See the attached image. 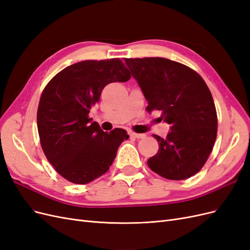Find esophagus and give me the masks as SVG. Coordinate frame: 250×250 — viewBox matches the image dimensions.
<instances>
[{"label":"esophagus","mask_w":250,"mask_h":250,"mask_svg":"<svg viewBox=\"0 0 250 250\" xmlns=\"http://www.w3.org/2000/svg\"><path fill=\"white\" fill-rule=\"evenodd\" d=\"M130 137H131V138H134V139H143V138H145V134L130 132Z\"/></svg>","instance_id":"esophagus-1"}]
</instances>
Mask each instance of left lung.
I'll list each match as a JSON object with an SVG mask.
<instances>
[{
	"label": "left lung",
	"instance_id": "obj_1",
	"mask_svg": "<svg viewBox=\"0 0 250 250\" xmlns=\"http://www.w3.org/2000/svg\"><path fill=\"white\" fill-rule=\"evenodd\" d=\"M125 63L148 102L162 111L171 131L158 142L149 168L164 178L183 180L198 173L213 150L217 112L207 83L190 67L162 57L125 58Z\"/></svg>",
	"mask_w": 250,
	"mask_h": 250
}]
</instances>
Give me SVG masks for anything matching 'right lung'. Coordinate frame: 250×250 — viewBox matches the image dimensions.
<instances>
[{
	"instance_id": "add662e5",
	"label": "right lung",
	"mask_w": 250,
	"mask_h": 250,
	"mask_svg": "<svg viewBox=\"0 0 250 250\" xmlns=\"http://www.w3.org/2000/svg\"><path fill=\"white\" fill-rule=\"evenodd\" d=\"M131 75L119 58L84 60L60 71L42 94L37 129L43 153L66 180L85 185L107 172L126 130L103 131L88 117L103 88Z\"/></svg>"
}]
</instances>
